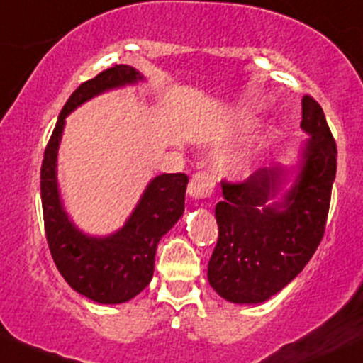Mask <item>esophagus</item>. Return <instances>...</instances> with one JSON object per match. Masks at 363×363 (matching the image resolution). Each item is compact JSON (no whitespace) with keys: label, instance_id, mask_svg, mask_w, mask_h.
<instances>
[{"label":"esophagus","instance_id":"34e87169","mask_svg":"<svg viewBox=\"0 0 363 363\" xmlns=\"http://www.w3.org/2000/svg\"><path fill=\"white\" fill-rule=\"evenodd\" d=\"M213 188H215V182L212 175L194 174L193 179L189 181L188 193L191 198H194V200H205V198H208L210 194L213 193Z\"/></svg>","mask_w":363,"mask_h":363}]
</instances>
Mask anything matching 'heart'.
<instances>
[{
    "mask_svg": "<svg viewBox=\"0 0 363 363\" xmlns=\"http://www.w3.org/2000/svg\"><path fill=\"white\" fill-rule=\"evenodd\" d=\"M257 157H258V151H246V153L240 155V157L234 160V172L240 174V175H248L253 170L255 163H257Z\"/></svg>",
    "mask_w": 363,
    "mask_h": 363,
    "instance_id": "obj_1",
    "label": "heart"
}]
</instances>
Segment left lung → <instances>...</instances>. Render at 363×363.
Instances as JSON below:
<instances>
[{"mask_svg":"<svg viewBox=\"0 0 363 363\" xmlns=\"http://www.w3.org/2000/svg\"><path fill=\"white\" fill-rule=\"evenodd\" d=\"M301 129L310 138L294 165L274 163L241 184L222 182L208 282L230 303L270 300L303 270L324 236L337 150L324 111L310 96L301 99Z\"/></svg>","mask_w":363,"mask_h":363,"instance_id":"left-lung-1","label":"left lung"}]
</instances>
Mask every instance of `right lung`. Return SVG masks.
I'll return each instance as SVG.
<instances>
[{
    "mask_svg": "<svg viewBox=\"0 0 363 363\" xmlns=\"http://www.w3.org/2000/svg\"><path fill=\"white\" fill-rule=\"evenodd\" d=\"M145 81L130 65H115L72 93L51 134L41 167V201L46 240L63 279L82 296L101 305L133 300L150 284L158 242L184 213L186 174H162L143 191L136 208L108 236L82 233L67 213L58 188L57 160L65 118L82 103L111 89Z\"/></svg>",
    "mask_w": 363,
    "mask_h": 363,
    "instance_id": "obj_1",
    "label": "right lung"
}]
</instances>
